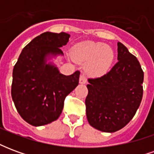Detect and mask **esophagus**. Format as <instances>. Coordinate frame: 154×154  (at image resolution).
<instances>
[{
    "instance_id": "34e87169",
    "label": "esophagus",
    "mask_w": 154,
    "mask_h": 154,
    "mask_svg": "<svg viewBox=\"0 0 154 154\" xmlns=\"http://www.w3.org/2000/svg\"><path fill=\"white\" fill-rule=\"evenodd\" d=\"M79 82L81 84H85L87 82V77H85L84 74H82L80 76V78H79Z\"/></svg>"
}]
</instances>
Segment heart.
<instances>
[{"label": "heart", "mask_w": 154, "mask_h": 154, "mask_svg": "<svg viewBox=\"0 0 154 154\" xmlns=\"http://www.w3.org/2000/svg\"><path fill=\"white\" fill-rule=\"evenodd\" d=\"M76 62L87 63L86 70L91 76H101L107 72L113 63V48L103 43L84 41L76 44L72 50Z\"/></svg>", "instance_id": "b5f03b06"}]
</instances>
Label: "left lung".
I'll use <instances>...</instances> for the list:
<instances>
[{
	"mask_svg": "<svg viewBox=\"0 0 154 154\" xmlns=\"http://www.w3.org/2000/svg\"><path fill=\"white\" fill-rule=\"evenodd\" d=\"M118 62L104 76L88 79L86 113L95 129L113 133L132 119L143 97V72L135 56L118 42Z\"/></svg>",
	"mask_w": 154,
	"mask_h": 154,
	"instance_id": "8db88e82",
	"label": "left lung"
}]
</instances>
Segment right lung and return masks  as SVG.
Returning a JSON list of instances; mask_svg holds the SVG:
<instances>
[{
    "mask_svg": "<svg viewBox=\"0 0 154 154\" xmlns=\"http://www.w3.org/2000/svg\"><path fill=\"white\" fill-rule=\"evenodd\" d=\"M67 33L44 32L25 46L13 69L12 100L24 120L33 126L52 123L60 116L65 97L77 87L80 72L65 76L53 58L63 56Z\"/></svg>",
    "mask_w": 154,
    "mask_h": 154,
    "instance_id": "right-lung-1",
    "label": "right lung"
}]
</instances>
